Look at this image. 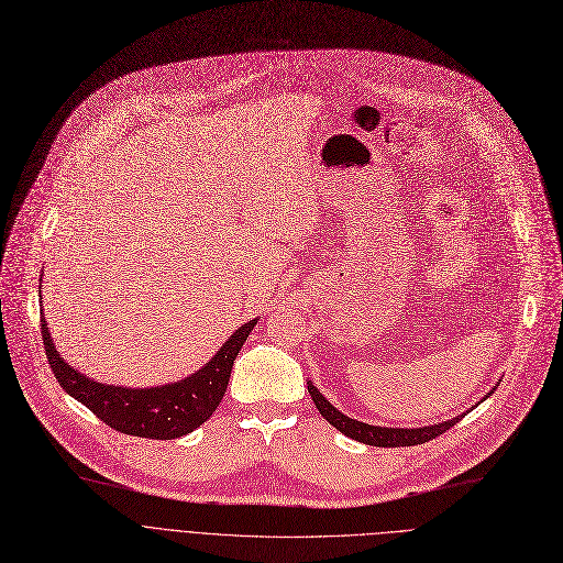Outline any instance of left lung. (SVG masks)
Returning <instances> with one entry per match:
<instances>
[{"label": "left lung", "mask_w": 563, "mask_h": 563, "mask_svg": "<svg viewBox=\"0 0 563 563\" xmlns=\"http://www.w3.org/2000/svg\"><path fill=\"white\" fill-rule=\"evenodd\" d=\"M309 395H311L316 408L320 410V415H322L331 426H335L340 432H344V435L356 440V442H363V444H369V446H383V449L415 446V444L430 442V440L440 438L442 432H446L449 428H453V426L457 423V419H460V417H455V419H451V421H442V423L426 426V428H380V426H369V423L350 419V417H344L342 412H338V410L316 390L313 383H309Z\"/></svg>", "instance_id": "8db88e82"}]
</instances>
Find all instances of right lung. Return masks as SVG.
I'll use <instances>...</instances> for the list:
<instances>
[{
	"label": "right lung",
	"instance_id": "add662e5",
	"mask_svg": "<svg viewBox=\"0 0 563 563\" xmlns=\"http://www.w3.org/2000/svg\"><path fill=\"white\" fill-rule=\"evenodd\" d=\"M254 324L256 320H250L234 331L221 352L200 372L187 376L185 380L151 387V390H131V387H114L90 380L71 369L54 347L45 316L40 318L47 361L63 390L78 399L85 408H90L110 428L125 432V435L148 440L183 438L211 417L228 390L232 365Z\"/></svg>",
	"mask_w": 563,
	"mask_h": 563
}]
</instances>
